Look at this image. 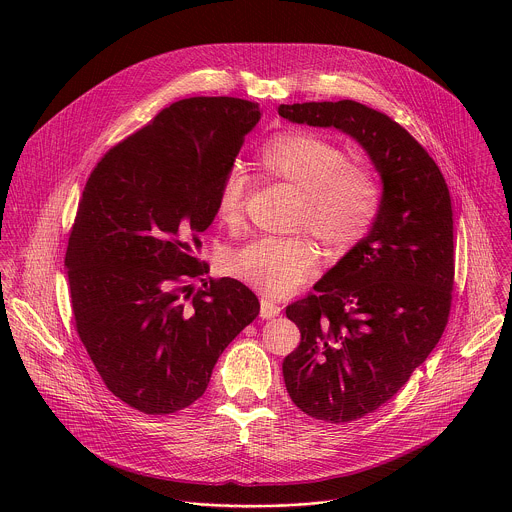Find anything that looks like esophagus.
I'll use <instances>...</instances> for the list:
<instances>
[{
    "label": "esophagus",
    "mask_w": 512,
    "mask_h": 512,
    "mask_svg": "<svg viewBox=\"0 0 512 512\" xmlns=\"http://www.w3.org/2000/svg\"><path fill=\"white\" fill-rule=\"evenodd\" d=\"M280 311H282V307L278 303H274L270 299H262L260 301V317L262 319H272V317L280 315Z\"/></svg>",
    "instance_id": "esophagus-1"
}]
</instances>
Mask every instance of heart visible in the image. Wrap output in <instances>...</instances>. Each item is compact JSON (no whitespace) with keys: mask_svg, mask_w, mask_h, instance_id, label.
Listing matches in <instances>:
<instances>
[{"mask_svg":"<svg viewBox=\"0 0 512 512\" xmlns=\"http://www.w3.org/2000/svg\"><path fill=\"white\" fill-rule=\"evenodd\" d=\"M258 167L299 191L293 224L307 226L329 252L347 254L370 230L382 189L376 171L351 161L347 151L315 132L290 130L274 136L256 155ZM250 191V177L230 167L217 189V215L238 224ZM226 266L256 290L284 297L317 268V248L307 236H264L234 250Z\"/></svg>","mask_w":512,"mask_h":512,"instance_id":"heart-1","label":"heart"}]
</instances>
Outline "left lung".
<instances>
[{
	"instance_id": "8db88e82",
	"label": "left lung",
	"mask_w": 512,
	"mask_h": 512,
	"mask_svg": "<svg viewBox=\"0 0 512 512\" xmlns=\"http://www.w3.org/2000/svg\"><path fill=\"white\" fill-rule=\"evenodd\" d=\"M278 112L353 136L384 185L370 232L315 293L286 307L301 333L282 365L293 404L315 420L349 424L386 404L443 335L455 278L451 197L430 153L384 112L355 100Z\"/></svg>"
}]
</instances>
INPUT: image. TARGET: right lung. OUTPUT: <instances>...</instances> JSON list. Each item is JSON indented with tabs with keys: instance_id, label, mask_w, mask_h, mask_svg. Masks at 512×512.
<instances>
[{
	"instance_id": "1",
	"label": "right lung",
	"mask_w": 512,
	"mask_h": 512,
	"mask_svg": "<svg viewBox=\"0 0 512 512\" xmlns=\"http://www.w3.org/2000/svg\"><path fill=\"white\" fill-rule=\"evenodd\" d=\"M256 102L193 96L110 147L78 201L65 254L74 329L106 388L167 416L201 398L260 301L197 258ZM202 286L197 287L196 282Z\"/></svg>"
}]
</instances>
